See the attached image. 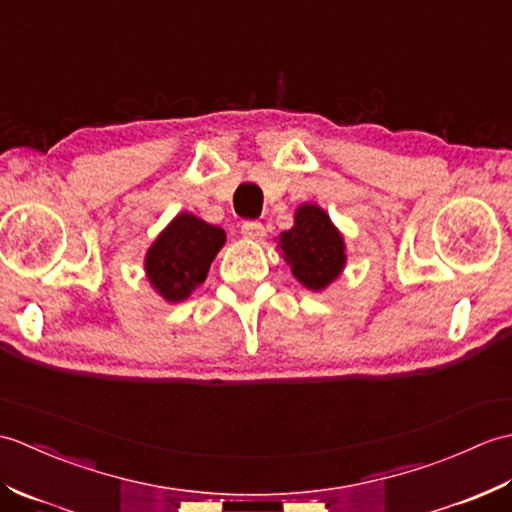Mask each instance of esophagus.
Listing matches in <instances>:
<instances>
[{
    "label": "esophagus",
    "instance_id": "esophagus-1",
    "mask_svg": "<svg viewBox=\"0 0 512 512\" xmlns=\"http://www.w3.org/2000/svg\"><path fill=\"white\" fill-rule=\"evenodd\" d=\"M242 235L248 237V239H262L266 235V228L262 222L257 220H246L242 224Z\"/></svg>",
    "mask_w": 512,
    "mask_h": 512
}]
</instances>
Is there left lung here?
<instances>
[{"label":"left lung","mask_w":512,"mask_h":512,"mask_svg":"<svg viewBox=\"0 0 512 512\" xmlns=\"http://www.w3.org/2000/svg\"><path fill=\"white\" fill-rule=\"evenodd\" d=\"M286 262L303 286L323 290L341 275L345 244L341 233L319 206L303 204L295 213V226L279 235Z\"/></svg>","instance_id":"8db88e82"}]
</instances>
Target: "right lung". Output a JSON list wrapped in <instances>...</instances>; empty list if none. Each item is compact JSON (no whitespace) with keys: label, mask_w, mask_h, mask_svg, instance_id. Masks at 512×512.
Here are the masks:
<instances>
[{"label":"right lung","mask_w":512,"mask_h":512,"mask_svg":"<svg viewBox=\"0 0 512 512\" xmlns=\"http://www.w3.org/2000/svg\"><path fill=\"white\" fill-rule=\"evenodd\" d=\"M224 239L220 226L206 224L191 213L178 215L147 253L145 268L151 286L167 301L187 299L193 288L204 284Z\"/></svg>","instance_id":"add662e5"}]
</instances>
